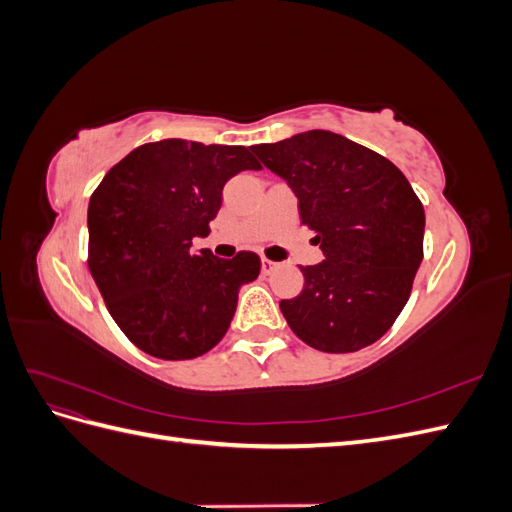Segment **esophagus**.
Masks as SVG:
<instances>
[{
  "label": "esophagus",
  "instance_id": "obj_1",
  "mask_svg": "<svg viewBox=\"0 0 512 512\" xmlns=\"http://www.w3.org/2000/svg\"><path fill=\"white\" fill-rule=\"evenodd\" d=\"M260 265H262V273H271V271L277 267V262H273V260H269V258H262Z\"/></svg>",
  "mask_w": 512,
  "mask_h": 512
}]
</instances>
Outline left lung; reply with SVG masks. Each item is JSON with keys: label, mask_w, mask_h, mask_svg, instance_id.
Segmentation results:
<instances>
[{"label": "left lung", "mask_w": 512, "mask_h": 512, "mask_svg": "<svg viewBox=\"0 0 512 512\" xmlns=\"http://www.w3.org/2000/svg\"><path fill=\"white\" fill-rule=\"evenodd\" d=\"M299 200L324 260L299 267L305 284L280 301L288 327L322 352H356L391 329L423 260L425 211L401 170L329 130L254 145Z\"/></svg>", "instance_id": "1"}]
</instances>
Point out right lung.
I'll return each instance as SVG.
<instances>
[{
	"mask_svg": "<svg viewBox=\"0 0 512 512\" xmlns=\"http://www.w3.org/2000/svg\"><path fill=\"white\" fill-rule=\"evenodd\" d=\"M241 170H260L247 147L183 138L147 143L104 175L89 198V271L117 327L164 361L196 359L226 335L241 286L260 258L194 250Z\"/></svg>",
	"mask_w": 512,
	"mask_h": 512,
	"instance_id": "1",
	"label": "right lung"
}]
</instances>
